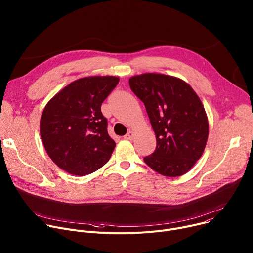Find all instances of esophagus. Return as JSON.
Segmentation results:
<instances>
[{"label": "esophagus", "mask_w": 253, "mask_h": 253, "mask_svg": "<svg viewBox=\"0 0 253 253\" xmlns=\"http://www.w3.org/2000/svg\"><path fill=\"white\" fill-rule=\"evenodd\" d=\"M133 132L132 131H128L126 135H125V139L126 140H132L133 139Z\"/></svg>", "instance_id": "obj_1"}]
</instances>
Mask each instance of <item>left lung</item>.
Here are the masks:
<instances>
[{
  "mask_svg": "<svg viewBox=\"0 0 253 253\" xmlns=\"http://www.w3.org/2000/svg\"><path fill=\"white\" fill-rule=\"evenodd\" d=\"M128 82L156 134V149L144 157L145 163L164 176L182 175L201 158L208 141L209 124L199 96L184 81L163 74L134 76Z\"/></svg>",
  "mask_w": 253,
  "mask_h": 253,
  "instance_id": "obj_1",
  "label": "left lung"
}]
</instances>
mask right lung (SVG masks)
<instances>
[{
	"label": "right lung",
	"instance_id": "1",
	"mask_svg": "<svg viewBox=\"0 0 253 253\" xmlns=\"http://www.w3.org/2000/svg\"><path fill=\"white\" fill-rule=\"evenodd\" d=\"M112 76L76 80L46 104L41 135L50 159L64 171L84 176L101 168L115 142L107 132L101 104L118 85Z\"/></svg>",
	"mask_w": 253,
	"mask_h": 253
}]
</instances>
